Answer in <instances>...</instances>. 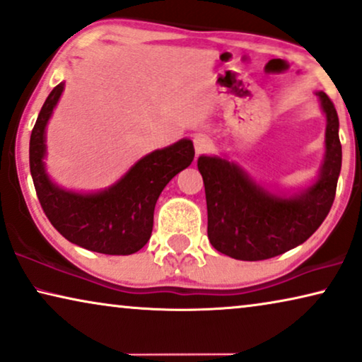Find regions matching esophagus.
<instances>
[{"label":"esophagus","mask_w":362,"mask_h":362,"mask_svg":"<svg viewBox=\"0 0 362 362\" xmlns=\"http://www.w3.org/2000/svg\"><path fill=\"white\" fill-rule=\"evenodd\" d=\"M194 150L196 155H204V153H209L212 150V141L207 136L197 135L194 136Z\"/></svg>","instance_id":"1"}]
</instances>
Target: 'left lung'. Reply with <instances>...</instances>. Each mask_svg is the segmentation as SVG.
Returning a JSON list of instances; mask_svg holds the SVG:
<instances>
[{
    "instance_id": "1",
    "label": "left lung",
    "mask_w": 362,
    "mask_h": 362,
    "mask_svg": "<svg viewBox=\"0 0 362 362\" xmlns=\"http://www.w3.org/2000/svg\"><path fill=\"white\" fill-rule=\"evenodd\" d=\"M326 117L325 158L313 185L293 194L267 189L235 161L197 158L206 189L207 237L221 254L237 260H265L303 244L333 206L341 171L339 120L333 102L316 92Z\"/></svg>"
}]
</instances>
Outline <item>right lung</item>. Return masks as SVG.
Masks as SVG:
<instances>
[{
    "instance_id": "right-lung-1",
    "label": "right lung",
    "mask_w": 362,
    "mask_h": 362,
    "mask_svg": "<svg viewBox=\"0 0 362 362\" xmlns=\"http://www.w3.org/2000/svg\"><path fill=\"white\" fill-rule=\"evenodd\" d=\"M66 82L54 87L29 141V168L39 202L51 224L72 244L107 255H130L146 245L158 197L194 160L189 138L143 156L117 182L97 192L57 186L46 171V128Z\"/></svg>"
}]
</instances>
